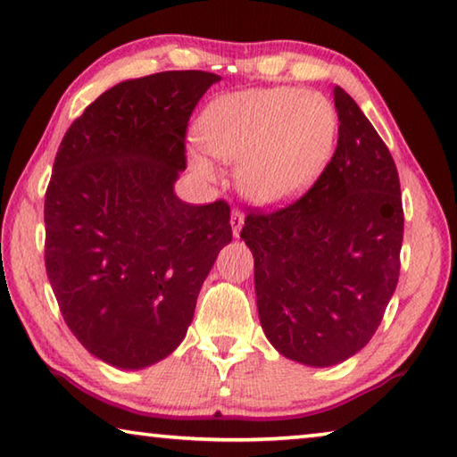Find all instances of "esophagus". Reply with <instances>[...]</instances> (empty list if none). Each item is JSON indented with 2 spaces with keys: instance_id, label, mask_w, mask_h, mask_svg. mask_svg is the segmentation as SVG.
I'll return each mask as SVG.
<instances>
[{
  "instance_id": "esophagus-1",
  "label": "esophagus",
  "mask_w": 457,
  "mask_h": 457,
  "mask_svg": "<svg viewBox=\"0 0 457 457\" xmlns=\"http://www.w3.org/2000/svg\"><path fill=\"white\" fill-rule=\"evenodd\" d=\"M245 224V214L241 211H233V214H230V227H233V235L238 237V233H241Z\"/></svg>"
}]
</instances>
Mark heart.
Instances as JSON below:
<instances>
[{"mask_svg":"<svg viewBox=\"0 0 457 457\" xmlns=\"http://www.w3.org/2000/svg\"><path fill=\"white\" fill-rule=\"evenodd\" d=\"M336 133L332 103L294 87L219 96L196 123L198 144L212 158L235 163L243 196L259 206L283 204L308 188L330 160ZM204 153L194 147L190 166L212 179L216 170Z\"/></svg>","mask_w":457,"mask_h":457,"instance_id":"1","label":"heart"}]
</instances>
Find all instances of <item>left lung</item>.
<instances>
[{
    "label": "left lung",
    "instance_id": "left-lung-1",
    "mask_svg": "<svg viewBox=\"0 0 457 457\" xmlns=\"http://www.w3.org/2000/svg\"><path fill=\"white\" fill-rule=\"evenodd\" d=\"M338 145L294 204L251 212L241 238L255 259L259 320L289 361L332 366L375 336L401 269L397 166L375 127L334 87Z\"/></svg>",
    "mask_w": 457,
    "mask_h": 457
}]
</instances>
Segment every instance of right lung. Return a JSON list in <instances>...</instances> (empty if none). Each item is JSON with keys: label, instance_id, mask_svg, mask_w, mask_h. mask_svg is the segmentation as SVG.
<instances>
[{"label": "right lung", "instance_id": "right-lung-1", "mask_svg": "<svg viewBox=\"0 0 457 457\" xmlns=\"http://www.w3.org/2000/svg\"><path fill=\"white\" fill-rule=\"evenodd\" d=\"M219 80L168 71L119 82L58 147L44 200L46 273L71 332L117 369L174 353L233 241L227 202L192 206L174 192L188 119Z\"/></svg>", "mask_w": 457, "mask_h": 457}]
</instances>
